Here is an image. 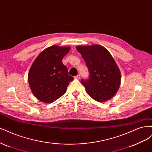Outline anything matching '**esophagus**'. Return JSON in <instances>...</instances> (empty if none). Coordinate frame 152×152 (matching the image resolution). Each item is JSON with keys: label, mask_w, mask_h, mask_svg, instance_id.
Here are the masks:
<instances>
[{"label": "esophagus", "mask_w": 152, "mask_h": 152, "mask_svg": "<svg viewBox=\"0 0 152 152\" xmlns=\"http://www.w3.org/2000/svg\"><path fill=\"white\" fill-rule=\"evenodd\" d=\"M74 78H75V79H79L80 78V75L79 74H78L77 75L75 76V77H74Z\"/></svg>", "instance_id": "1"}]
</instances>
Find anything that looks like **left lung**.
<instances>
[{
    "instance_id": "1",
    "label": "left lung",
    "mask_w": 152,
    "mask_h": 152,
    "mask_svg": "<svg viewBox=\"0 0 152 152\" xmlns=\"http://www.w3.org/2000/svg\"><path fill=\"white\" fill-rule=\"evenodd\" d=\"M88 69V79L81 84L91 97L104 102L115 94L121 84V75L115 61L108 50L100 45L77 46Z\"/></svg>"
}]
</instances>
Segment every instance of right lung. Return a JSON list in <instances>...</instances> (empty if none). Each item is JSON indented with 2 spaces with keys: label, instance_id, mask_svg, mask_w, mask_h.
<instances>
[{
  "label": "right lung",
  "instance_id": "add662e5",
  "mask_svg": "<svg viewBox=\"0 0 152 152\" xmlns=\"http://www.w3.org/2000/svg\"><path fill=\"white\" fill-rule=\"evenodd\" d=\"M70 47L52 45L44 49L35 59L28 72L30 89L35 97L50 103L62 96L69 82L73 80L62 59Z\"/></svg>",
  "mask_w": 152,
  "mask_h": 152
}]
</instances>
